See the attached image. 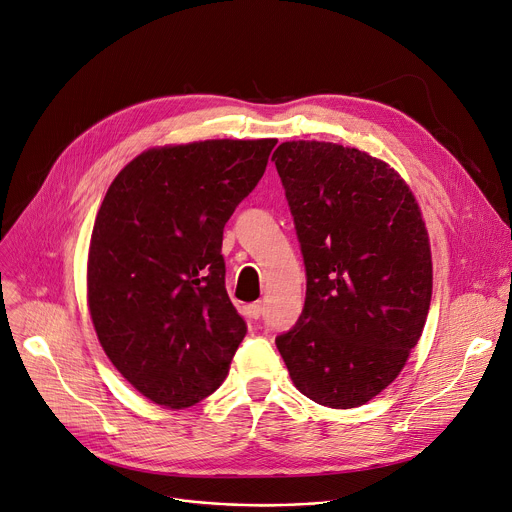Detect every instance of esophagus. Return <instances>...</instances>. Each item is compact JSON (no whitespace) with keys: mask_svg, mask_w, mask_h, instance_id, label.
Masks as SVG:
<instances>
[{"mask_svg":"<svg viewBox=\"0 0 512 512\" xmlns=\"http://www.w3.org/2000/svg\"><path fill=\"white\" fill-rule=\"evenodd\" d=\"M263 308H265V306H263V302H261V300H259V302H253V304L249 306V316H251V318H255V320H257V318H261Z\"/></svg>","mask_w":512,"mask_h":512,"instance_id":"1","label":"esophagus"}]
</instances>
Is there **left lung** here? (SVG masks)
Masks as SVG:
<instances>
[{"instance_id":"8db88e82","label":"left lung","mask_w":512,"mask_h":512,"mask_svg":"<svg viewBox=\"0 0 512 512\" xmlns=\"http://www.w3.org/2000/svg\"><path fill=\"white\" fill-rule=\"evenodd\" d=\"M306 267L304 310L275 339L294 386L331 408H355L402 371L425 327L429 235L404 179L335 143L275 149Z\"/></svg>"}]
</instances>
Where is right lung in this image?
Instances as JSON below:
<instances>
[{
    "mask_svg": "<svg viewBox=\"0 0 512 512\" xmlns=\"http://www.w3.org/2000/svg\"><path fill=\"white\" fill-rule=\"evenodd\" d=\"M275 143L149 149L108 188L89 245V312L114 367L155 404L210 396L247 335L224 286L222 232Z\"/></svg>",
    "mask_w": 512,
    "mask_h": 512,
    "instance_id": "obj_1",
    "label": "right lung"
}]
</instances>
